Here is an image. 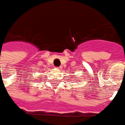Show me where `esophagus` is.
I'll use <instances>...</instances> for the list:
<instances>
[{"mask_svg": "<svg viewBox=\"0 0 125 125\" xmlns=\"http://www.w3.org/2000/svg\"><path fill=\"white\" fill-rule=\"evenodd\" d=\"M57 69H58V70H61V69H62V67H57Z\"/></svg>", "mask_w": 125, "mask_h": 125, "instance_id": "obj_1", "label": "esophagus"}]
</instances>
